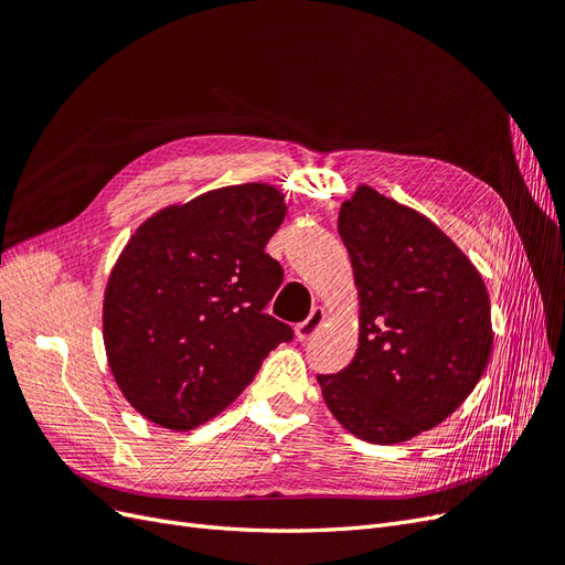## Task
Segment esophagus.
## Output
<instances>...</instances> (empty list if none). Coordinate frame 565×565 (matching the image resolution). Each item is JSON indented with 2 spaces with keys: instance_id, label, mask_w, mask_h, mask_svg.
Wrapping results in <instances>:
<instances>
[{
  "instance_id": "1",
  "label": "esophagus",
  "mask_w": 565,
  "mask_h": 565,
  "mask_svg": "<svg viewBox=\"0 0 565 565\" xmlns=\"http://www.w3.org/2000/svg\"><path fill=\"white\" fill-rule=\"evenodd\" d=\"M322 320H324V313H322V309H313L311 311V316L306 318L303 322H299L297 328H295V334H297V339L299 341H309L316 332H318V328L322 324Z\"/></svg>"
}]
</instances>
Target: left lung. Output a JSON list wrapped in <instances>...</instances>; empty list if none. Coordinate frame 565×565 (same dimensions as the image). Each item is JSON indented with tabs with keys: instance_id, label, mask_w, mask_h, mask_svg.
I'll list each match as a JSON object with an SVG mask.
<instances>
[{
	"instance_id": "obj_1",
	"label": "left lung",
	"mask_w": 565,
	"mask_h": 565,
	"mask_svg": "<svg viewBox=\"0 0 565 565\" xmlns=\"http://www.w3.org/2000/svg\"><path fill=\"white\" fill-rule=\"evenodd\" d=\"M361 299L353 361L318 374L322 398L367 443H403L434 429L467 401L492 351L481 273L419 212L367 185L341 204Z\"/></svg>"
}]
</instances>
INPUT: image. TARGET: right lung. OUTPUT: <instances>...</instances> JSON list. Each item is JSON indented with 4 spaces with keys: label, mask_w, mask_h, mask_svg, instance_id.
Listing matches in <instances>:
<instances>
[{
    "label": "right lung",
    "mask_w": 565,
    "mask_h": 565,
    "mask_svg": "<svg viewBox=\"0 0 565 565\" xmlns=\"http://www.w3.org/2000/svg\"><path fill=\"white\" fill-rule=\"evenodd\" d=\"M285 218L278 188H218L150 216L110 273L104 339L139 413L188 431L226 409L295 332L266 313L282 266L266 254Z\"/></svg>",
    "instance_id": "obj_1"
}]
</instances>
